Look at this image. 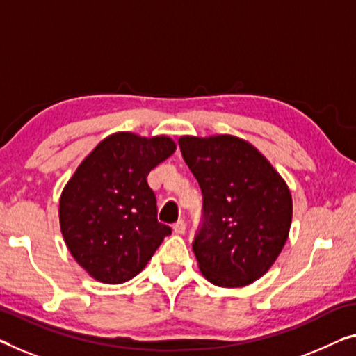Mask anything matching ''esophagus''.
<instances>
[{"label":"esophagus","instance_id":"1","mask_svg":"<svg viewBox=\"0 0 356 356\" xmlns=\"http://www.w3.org/2000/svg\"><path fill=\"white\" fill-rule=\"evenodd\" d=\"M172 229H174V233H177V235H184L185 230H187V224H185L184 220H177Z\"/></svg>","mask_w":356,"mask_h":356}]
</instances>
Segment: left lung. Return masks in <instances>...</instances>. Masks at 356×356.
I'll list each match as a JSON object with an SVG mask.
<instances>
[{
	"mask_svg": "<svg viewBox=\"0 0 356 356\" xmlns=\"http://www.w3.org/2000/svg\"><path fill=\"white\" fill-rule=\"evenodd\" d=\"M203 193L193 252L204 278L241 288L268 272L288 240L293 198L256 147L235 136L179 139Z\"/></svg>",
	"mask_w": 356,
	"mask_h": 356,
	"instance_id": "8db88e82",
	"label": "left lung"
}]
</instances>
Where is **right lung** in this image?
I'll return each instance as SVG.
<instances>
[{
    "mask_svg": "<svg viewBox=\"0 0 356 356\" xmlns=\"http://www.w3.org/2000/svg\"><path fill=\"white\" fill-rule=\"evenodd\" d=\"M176 152L166 136H108L84 158L63 188L60 230L75 261L94 280L120 284L144 270L171 235L156 219L147 176Z\"/></svg>",
    "mask_w": 356,
    "mask_h": 356,
    "instance_id": "obj_1",
    "label": "right lung"
}]
</instances>
